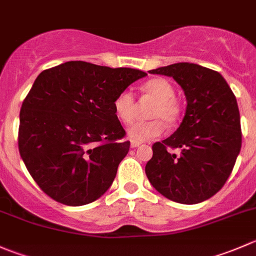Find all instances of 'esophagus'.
I'll return each mask as SVG.
<instances>
[{
	"label": "esophagus",
	"mask_w": 256,
	"mask_h": 256,
	"mask_svg": "<svg viewBox=\"0 0 256 256\" xmlns=\"http://www.w3.org/2000/svg\"><path fill=\"white\" fill-rule=\"evenodd\" d=\"M140 145H141L140 142H136V141H131V148H138V146H140Z\"/></svg>",
	"instance_id": "esophagus-1"
}]
</instances>
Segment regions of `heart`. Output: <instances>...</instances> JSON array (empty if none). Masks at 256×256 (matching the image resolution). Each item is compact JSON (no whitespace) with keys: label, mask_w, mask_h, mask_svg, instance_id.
<instances>
[{"label":"heart","mask_w":256,"mask_h":256,"mask_svg":"<svg viewBox=\"0 0 256 256\" xmlns=\"http://www.w3.org/2000/svg\"><path fill=\"white\" fill-rule=\"evenodd\" d=\"M144 94L155 100L148 116L152 118L148 121H136L131 124L126 130L128 138L131 141L144 142L161 135L164 122L172 125L180 116V105L175 100L174 86L166 78H151L142 86ZM114 112L124 124L132 121L135 116V98L130 90H124L114 100Z\"/></svg>","instance_id":"b5f03b06"}]
</instances>
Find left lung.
Returning a JSON list of instances; mask_svg holds the SVG:
<instances>
[{"instance_id":"1","label":"left lung","mask_w":256,"mask_h":256,"mask_svg":"<svg viewBox=\"0 0 256 256\" xmlns=\"http://www.w3.org/2000/svg\"><path fill=\"white\" fill-rule=\"evenodd\" d=\"M148 72L172 78L188 105L178 130L152 145L146 176L168 200L199 204L224 186L242 148L236 98L219 72L196 64L178 62ZM168 148H180V155Z\"/></svg>"}]
</instances>
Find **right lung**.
<instances>
[{"mask_svg":"<svg viewBox=\"0 0 256 256\" xmlns=\"http://www.w3.org/2000/svg\"><path fill=\"white\" fill-rule=\"evenodd\" d=\"M145 76L135 68L84 61L65 62L37 76L20 111L18 150L50 198L81 206L112 185L130 148L114 100Z\"/></svg>","mask_w":256,"mask_h":256,"instance_id":"obj_1","label":"right lung"}]
</instances>
